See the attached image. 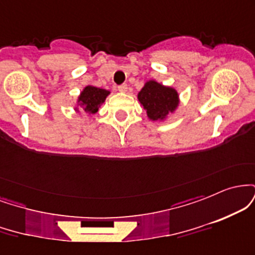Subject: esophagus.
Listing matches in <instances>:
<instances>
[{
	"mask_svg": "<svg viewBox=\"0 0 255 255\" xmlns=\"http://www.w3.org/2000/svg\"><path fill=\"white\" fill-rule=\"evenodd\" d=\"M118 89H119L120 92H126L128 87H127V85H126V84H122V85H120Z\"/></svg>",
	"mask_w": 255,
	"mask_h": 255,
	"instance_id": "obj_1",
	"label": "esophagus"
}]
</instances>
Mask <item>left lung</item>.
I'll return each instance as SVG.
<instances>
[{"label":"left lung","instance_id":"obj_1","mask_svg":"<svg viewBox=\"0 0 255 255\" xmlns=\"http://www.w3.org/2000/svg\"><path fill=\"white\" fill-rule=\"evenodd\" d=\"M137 99L144 107L147 118L152 121H162L178 107L177 91L154 80L147 81L137 93Z\"/></svg>","mask_w":255,"mask_h":255}]
</instances>
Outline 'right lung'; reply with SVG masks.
I'll use <instances>...</instances> for the list:
<instances>
[{
    "mask_svg": "<svg viewBox=\"0 0 255 255\" xmlns=\"http://www.w3.org/2000/svg\"><path fill=\"white\" fill-rule=\"evenodd\" d=\"M110 95V91L99 89L96 86H86L81 91L80 96L78 97V105L83 109L84 113L93 115L96 114L105 102V98Z\"/></svg>",
    "mask_w": 255,
    "mask_h": 255,
    "instance_id": "1",
    "label": "right lung"
}]
</instances>
